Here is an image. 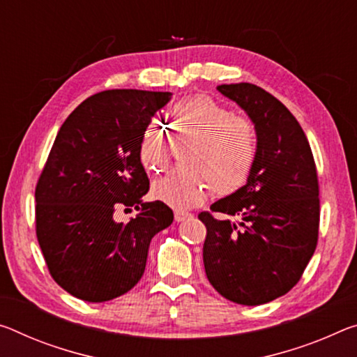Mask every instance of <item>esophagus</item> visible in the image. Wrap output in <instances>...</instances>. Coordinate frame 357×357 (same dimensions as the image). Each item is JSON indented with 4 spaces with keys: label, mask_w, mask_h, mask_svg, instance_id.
Segmentation results:
<instances>
[{
    "label": "esophagus",
    "mask_w": 357,
    "mask_h": 357,
    "mask_svg": "<svg viewBox=\"0 0 357 357\" xmlns=\"http://www.w3.org/2000/svg\"><path fill=\"white\" fill-rule=\"evenodd\" d=\"M192 218V214L190 213H185V211H174V220H176V222H184L185 219H190Z\"/></svg>",
    "instance_id": "esophagus-1"
}]
</instances>
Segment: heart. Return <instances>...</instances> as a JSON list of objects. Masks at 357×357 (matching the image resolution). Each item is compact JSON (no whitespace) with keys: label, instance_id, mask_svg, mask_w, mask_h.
<instances>
[{"label":"heart","instance_id":"obj_1","mask_svg":"<svg viewBox=\"0 0 357 357\" xmlns=\"http://www.w3.org/2000/svg\"><path fill=\"white\" fill-rule=\"evenodd\" d=\"M178 135L197 137L189 152L190 165L169 169L152 184L154 199L174 209L199 206L211 195L231 194L250 179L257 160V132L246 117L234 116L227 106L208 95H192L169 111ZM139 160L148 172L158 173L169 162L168 127L152 119L141 132Z\"/></svg>","mask_w":357,"mask_h":357}]
</instances>
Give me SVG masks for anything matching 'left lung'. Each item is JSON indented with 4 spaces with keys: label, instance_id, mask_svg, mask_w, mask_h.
Instances as JSON below:
<instances>
[{
    "label": "left lung",
    "instance_id": "left-lung-1",
    "mask_svg": "<svg viewBox=\"0 0 357 357\" xmlns=\"http://www.w3.org/2000/svg\"><path fill=\"white\" fill-rule=\"evenodd\" d=\"M257 132V160L248 183L200 213L206 225L203 264L214 289L230 302L262 305L289 292L318 243L319 188L301 123L254 84H222Z\"/></svg>",
    "mask_w": 357,
    "mask_h": 357
}]
</instances>
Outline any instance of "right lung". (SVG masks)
<instances>
[{
	"label": "right lung",
	"instance_id": "1",
	"mask_svg": "<svg viewBox=\"0 0 357 357\" xmlns=\"http://www.w3.org/2000/svg\"><path fill=\"white\" fill-rule=\"evenodd\" d=\"M169 92L106 90L82 101L60 127L38 181L36 236L52 278L86 302L128 292L144 273L152 236L173 222L162 202H143L141 132ZM117 206L140 213L116 223Z\"/></svg>",
	"mask_w": 357,
	"mask_h": 357
}]
</instances>
